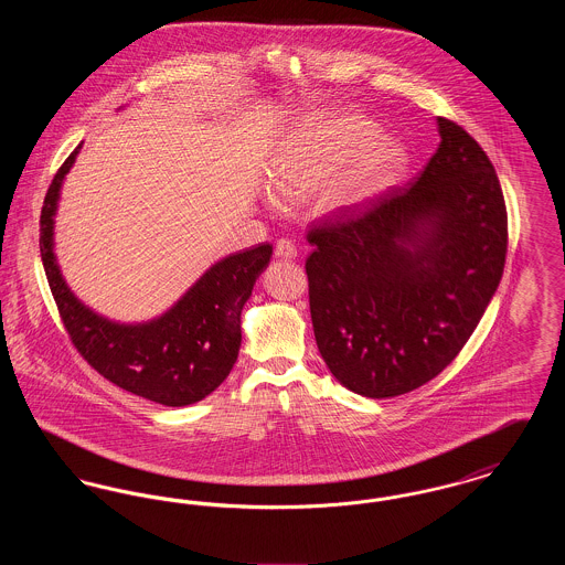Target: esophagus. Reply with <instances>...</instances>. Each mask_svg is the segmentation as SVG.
<instances>
[{
  "label": "esophagus",
  "instance_id": "obj_1",
  "mask_svg": "<svg viewBox=\"0 0 565 565\" xmlns=\"http://www.w3.org/2000/svg\"><path fill=\"white\" fill-rule=\"evenodd\" d=\"M275 256L292 260V258H296L295 243L290 242V239H279V242L275 243Z\"/></svg>",
  "mask_w": 565,
  "mask_h": 565
}]
</instances>
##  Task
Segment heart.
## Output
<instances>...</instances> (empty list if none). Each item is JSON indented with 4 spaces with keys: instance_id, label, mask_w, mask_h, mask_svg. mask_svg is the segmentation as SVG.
I'll return each mask as SVG.
<instances>
[{
    "instance_id": "b5f03b06",
    "label": "heart",
    "mask_w": 565,
    "mask_h": 565,
    "mask_svg": "<svg viewBox=\"0 0 565 565\" xmlns=\"http://www.w3.org/2000/svg\"><path fill=\"white\" fill-rule=\"evenodd\" d=\"M369 120H332L309 127L288 141L273 164V184L281 196H302L326 184L358 152L376 139ZM404 150L396 143H379L323 194V207L339 212L364 203L392 182L403 169Z\"/></svg>"
}]
</instances>
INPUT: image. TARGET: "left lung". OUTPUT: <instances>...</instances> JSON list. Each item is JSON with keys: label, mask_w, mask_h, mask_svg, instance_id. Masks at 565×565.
<instances>
[{"label": "left lung", "mask_w": 565, "mask_h": 565, "mask_svg": "<svg viewBox=\"0 0 565 565\" xmlns=\"http://www.w3.org/2000/svg\"><path fill=\"white\" fill-rule=\"evenodd\" d=\"M440 143L406 186L309 228L305 270L318 350L366 398H394L440 375L495 292L509 215L483 148L438 116Z\"/></svg>", "instance_id": "obj_1"}]
</instances>
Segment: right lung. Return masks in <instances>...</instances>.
<instances>
[{
    "instance_id": "right-lung-1",
    "label": "right lung",
    "mask_w": 565,
    "mask_h": 565,
    "mask_svg": "<svg viewBox=\"0 0 565 565\" xmlns=\"http://www.w3.org/2000/svg\"><path fill=\"white\" fill-rule=\"evenodd\" d=\"M82 143L54 173L40 215V254L70 341L114 385L164 406L199 403L228 376L242 345V309L273 245L258 243L220 260L159 320L111 323L86 309L65 286L53 254V215L65 173Z\"/></svg>"
}]
</instances>
